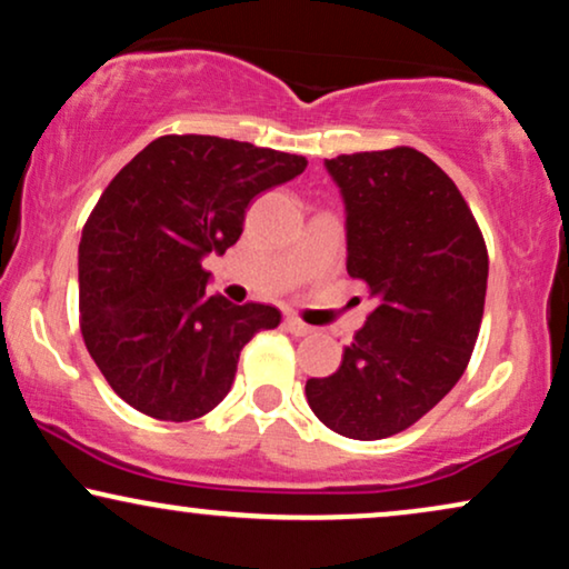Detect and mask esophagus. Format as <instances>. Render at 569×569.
Here are the masks:
<instances>
[{"label":"esophagus","instance_id":"obj_1","mask_svg":"<svg viewBox=\"0 0 569 569\" xmlns=\"http://www.w3.org/2000/svg\"><path fill=\"white\" fill-rule=\"evenodd\" d=\"M286 322V330H289V333H293V336H307V333H312V328L307 326V322H301L299 318H286L283 320Z\"/></svg>","mask_w":569,"mask_h":569}]
</instances>
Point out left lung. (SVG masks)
I'll list each match as a JSON object with an SVG mask.
<instances>
[{"instance_id":"left-lung-1","label":"left lung","mask_w":569,"mask_h":569,"mask_svg":"<svg viewBox=\"0 0 569 569\" xmlns=\"http://www.w3.org/2000/svg\"><path fill=\"white\" fill-rule=\"evenodd\" d=\"M347 204V270L376 309L341 368L307 380L322 426L357 441L397 436L455 388L476 349L488 251L459 189L412 147L326 160Z\"/></svg>"}]
</instances>
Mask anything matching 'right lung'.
<instances>
[{
  "instance_id": "1",
  "label": "right lung",
  "mask_w": 569,
  "mask_h": 569,
  "mask_svg": "<svg viewBox=\"0 0 569 569\" xmlns=\"http://www.w3.org/2000/svg\"><path fill=\"white\" fill-rule=\"evenodd\" d=\"M305 168L299 154L172 133L112 178L78 247V309L86 349L120 399L186 422L228 397L241 349L280 312L210 297L201 260L239 241L257 193Z\"/></svg>"
}]
</instances>
